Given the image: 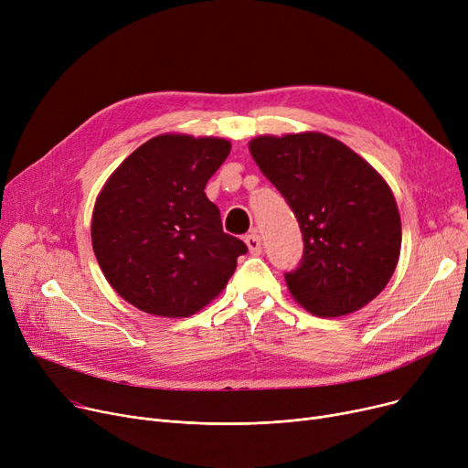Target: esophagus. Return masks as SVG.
Instances as JSON below:
<instances>
[{"instance_id": "1", "label": "esophagus", "mask_w": 468, "mask_h": 468, "mask_svg": "<svg viewBox=\"0 0 468 468\" xmlns=\"http://www.w3.org/2000/svg\"><path fill=\"white\" fill-rule=\"evenodd\" d=\"M247 247L250 250V254H261V237L258 233H252L247 237Z\"/></svg>"}]
</instances>
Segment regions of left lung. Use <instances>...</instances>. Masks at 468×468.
Segmentation results:
<instances>
[{
	"instance_id": "obj_1",
	"label": "left lung",
	"mask_w": 468,
	"mask_h": 468,
	"mask_svg": "<svg viewBox=\"0 0 468 468\" xmlns=\"http://www.w3.org/2000/svg\"><path fill=\"white\" fill-rule=\"evenodd\" d=\"M249 150L298 218L303 260L286 284L316 316H346L370 303L395 273L400 214L379 172L323 133L250 140Z\"/></svg>"
}]
</instances>
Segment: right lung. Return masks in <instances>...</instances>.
Returning a JSON list of instances; mask_svg holds the SVG:
<instances>
[{
	"mask_svg": "<svg viewBox=\"0 0 468 468\" xmlns=\"http://www.w3.org/2000/svg\"><path fill=\"white\" fill-rule=\"evenodd\" d=\"M231 142L159 134L122 161L98 193L90 239L106 281L136 309L165 318L208 305L247 244L221 229L207 182Z\"/></svg>",
	"mask_w": 468,
	"mask_h": 468,
	"instance_id": "1",
	"label": "right lung"
}]
</instances>
